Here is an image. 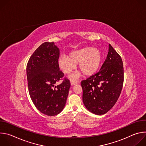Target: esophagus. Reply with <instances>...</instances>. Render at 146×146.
Masks as SVG:
<instances>
[{"label":"esophagus","instance_id":"obj_1","mask_svg":"<svg viewBox=\"0 0 146 146\" xmlns=\"http://www.w3.org/2000/svg\"><path fill=\"white\" fill-rule=\"evenodd\" d=\"M77 83H78L77 81H73V80L70 81V85L71 86H74V85L77 84Z\"/></svg>","mask_w":146,"mask_h":146}]
</instances>
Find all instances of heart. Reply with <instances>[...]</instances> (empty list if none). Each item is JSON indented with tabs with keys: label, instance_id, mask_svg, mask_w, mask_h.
<instances>
[{
	"label": "heart",
	"instance_id": "heart-1",
	"mask_svg": "<svg viewBox=\"0 0 146 146\" xmlns=\"http://www.w3.org/2000/svg\"><path fill=\"white\" fill-rule=\"evenodd\" d=\"M102 59V52L98 48L85 47L70 52L69 56L62 55L58 60L59 69L65 74H69L75 69L78 64V69L86 76L94 74L99 68ZM80 76L75 73L70 76L71 79H76Z\"/></svg>",
	"mask_w": 146,
	"mask_h": 146
}]
</instances>
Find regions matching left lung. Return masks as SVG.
Wrapping results in <instances>:
<instances>
[{
  "mask_svg": "<svg viewBox=\"0 0 146 146\" xmlns=\"http://www.w3.org/2000/svg\"><path fill=\"white\" fill-rule=\"evenodd\" d=\"M123 82L122 59L109 44L107 58L100 70L81 82L84 106L93 114H106L117 102Z\"/></svg>",
  "mask_w": 146,
  "mask_h": 146,
  "instance_id": "8db88e82",
  "label": "left lung"
}]
</instances>
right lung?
Masks as SVG:
<instances>
[{
    "instance_id": "right-lung-1",
    "label": "right lung",
    "mask_w": 146,
    "mask_h": 146,
    "mask_svg": "<svg viewBox=\"0 0 146 146\" xmlns=\"http://www.w3.org/2000/svg\"><path fill=\"white\" fill-rule=\"evenodd\" d=\"M59 56V49L54 43L45 42L31 55L27 66L31 98L36 108L48 116L56 115L64 109L70 87L67 78L55 86L64 76L58 65Z\"/></svg>"
}]
</instances>
